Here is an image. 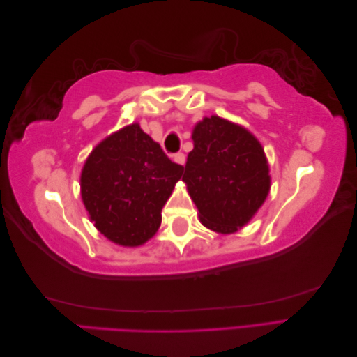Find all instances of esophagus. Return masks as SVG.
Returning <instances> with one entry per match:
<instances>
[{
  "label": "esophagus",
  "instance_id": "1",
  "mask_svg": "<svg viewBox=\"0 0 357 357\" xmlns=\"http://www.w3.org/2000/svg\"><path fill=\"white\" fill-rule=\"evenodd\" d=\"M172 159H174V162H177L178 165H185V162H186V156H185V153H181V152L176 153L174 156H172Z\"/></svg>",
  "mask_w": 357,
  "mask_h": 357
}]
</instances>
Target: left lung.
<instances>
[{
  "label": "left lung",
  "instance_id": "obj_1",
  "mask_svg": "<svg viewBox=\"0 0 357 357\" xmlns=\"http://www.w3.org/2000/svg\"><path fill=\"white\" fill-rule=\"evenodd\" d=\"M192 139L183 181L201 223L220 234L238 231L261 208L271 186L261 143L219 116L204 117Z\"/></svg>",
  "mask_w": 357,
  "mask_h": 357
}]
</instances>
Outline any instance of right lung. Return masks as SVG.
<instances>
[{
  "label": "right lung",
  "mask_w": 357,
  "mask_h": 357,
  "mask_svg": "<svg viewBox=\"0 0 357 357\" xmlns=\"http://www.w3.org/2000/svg\"><path fill=\"white\" fill-rule=\"evenodd\" d=\"M181 174L183 167L132 123L102 139L86 159L82 199L110 241L142 245L159 229L162 207Z\"/></svg>",
  "instance_id": "obj_1"
}]
</instances>
